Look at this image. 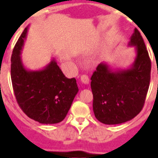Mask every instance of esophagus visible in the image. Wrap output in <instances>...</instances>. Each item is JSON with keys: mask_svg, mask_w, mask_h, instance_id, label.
<instances>
[{"mask_svg": "<svg viewBox=\"0 0 158 158\" xmlns=\"http://www.w3.org/2000/svg\"><path fill=\"white\" fill-rule=\"evenodd\" d=\"M80 79H81V82L84 84H89V78L88 75L86 74H83L80 77Z\"/></svg>", "mask_w": 158, "mask_h": 158, "instance_id": "obj_1", "label": "esophagus"}]
</instances>
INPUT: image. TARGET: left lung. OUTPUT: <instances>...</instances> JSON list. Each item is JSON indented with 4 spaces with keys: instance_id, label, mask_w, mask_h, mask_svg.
I'll use <instances>...</instances> for the list:
<instances>
[{
    "instance_id": "1",
    "label": "left lung",
    "mask_w": 158,
    "mask_h": 158,
    "mask_svg": "<svg viewBox=\"0 0 158 158\" xmlns=\"http://www.w3.org/2000/svg\"><path fill=\"white\" fill-rule=\"evenodd\" d=\"M129 46L136 49V57L130 68L112 70L102 62L91 77L94 115L106 125L132 120L144 105L149 88L151 60L137 28H135Z\"/></svg>"
}]
</instances>
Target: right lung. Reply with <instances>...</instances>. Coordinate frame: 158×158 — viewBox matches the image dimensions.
I'll return each mask as SVG.
<instances>
[{"label":"right lung","mask_w":158,"mask_h":158,"mask_svg":"<svg viewBox=\"0 0 158 158\" xmlns=\"http://www.w3.org/2000/svg\"><path fill=\"white\" fill-rule=\"evenodd\" d=\"M28 32L25 28L11 56V81L16 101L28 117L41 124L64 120L79 92L76 79H68L54 59L43 69L28 70L20 54Z\"/></svg>","instance_id":"1"}]
</instances>
